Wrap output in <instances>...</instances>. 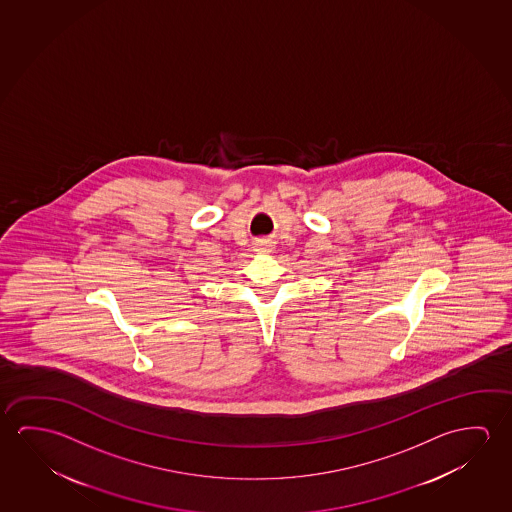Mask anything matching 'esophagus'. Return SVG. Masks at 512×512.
<instances>
[{
    "label": "esophagus",
    "instance_id": "obj_1",
    "mask_svg": "<svg viewBox=\"0 0 512 512\" xmlns=\"http://www.w3.org/2000/svg\"><path fill=\"white\" fill-rule=\"evenodd\" d=\"M256 251L272 252V245H268L267 242H260V244L256 245Z\"/></svg>",
    "mask_w": 512,
    "mask_h": 512
}]
</instances>
